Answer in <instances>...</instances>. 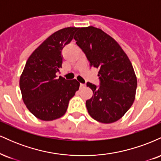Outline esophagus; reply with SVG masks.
I'll list each match as a JSON object with an SVG mask.
<instances>
[{"label":"esophagus","mask_w":161,"mask_h":161,"mask_svg":"<svg viewBox=\"0 0 161 161\" xmlns=\"http://www.w3.org/2000/svg\"><path fill=\"white\" fill-rule=\"evenodd\" d=\"M86 84H82V83H81V84H80V89L86 88Z\"/></svg>","instance_id":"esophagus-1"}]
</instances>
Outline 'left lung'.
Instances as JSON below:
<instances>
[{
  "instance_id": "8db88e82",
  "label": "left lung",
  "mask_w": 161,
  "mask_h": 161,
  "mask_svg": "<svg viewBox=\"0 0 161 161\" xmlns=\"http://www.w3.org/2000/svg\"><path fill=\"white\" fill-rule=\"evenodd\" d=\"M74 39L90 66L99 69L100 86L87 82L93 92L86 103L88 114L100 123L117 121L133 104L137 88L129 57L114 38L97 28H79Z\"/></svg>"
}]
</instances>
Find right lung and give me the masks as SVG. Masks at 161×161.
<instances>
[{"mask_svg":"<svg viewBox=\"0 0 161 161\" xmlns=\"http://www.w3.org/2000/svg\"><path fill=\"white\" fill-rule=\"evenodd\" d=\"M79 28L68 27L49 36L28 59L19 79L23 100L35 116L45 121L61 117L69 100L78 91L76 79L67 80L56 73L62 67V51Z\"/></svg>","mask_w":161,"mask_h":161,"instance_id":"obj_1","label":"right lung"}]
</instances>
